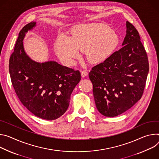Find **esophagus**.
Returning a JSON list of instances; mask_svg holds the SVG:
<instances>
[{"instance_id": "obj_1", "label": "esophagus", "mask_w": 159, "mask_h": 159, "mask_svg": "<svg viewBox=\"0 0 159 159\" xmlns=\"http://www.w3.org/2000/svg\"><path fill=\"white\" fill-rule=\"evenodd\" d=\"M81 76L83 78H84L88 75V72L86 71V70H82V71L81 72Z\"/></svg>"}]
</instances>
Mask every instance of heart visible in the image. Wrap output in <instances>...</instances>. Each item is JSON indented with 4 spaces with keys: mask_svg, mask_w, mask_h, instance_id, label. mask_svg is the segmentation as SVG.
I'll return each instance as SVG.
<instances>
[{
    "mask_svg": "<svg viewBox=\"0 0 159 159\" xmlns=\"http://www.w3.org/2000/svg\"><path fill=\"white\" fill-rule=\"evenodd\" d=\"M119 44L117 34L107 26L96 23H83L71 28L70 37L60 36L54 43L58 57L67 64L79 57V51L86 53L87 60L98 64L107 60Z\"/></svg>",
    "mask_w": 159,
    "mask_h": 159,
    "instance_id": "obj_1",
    "label": "heart"
}]
</instances>
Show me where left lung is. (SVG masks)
<instances>
[{
  "instance_id": "obj_1",
  "label": "left lung",
  "mask_w": 159,
  "mask_h": 159,
  "mask_svg": "<svg viewBox=\"0 0 159 159\" xmlns=\"http://www.w3.org/2000/svg\"><path fill=\"white\" fill-rule=\"evenodd\" d=\"M122 47L89 73L98 112L116 117L142 98L149 70L147 52L137 30L126 21Z\"/></svg>"
}]
</instances>
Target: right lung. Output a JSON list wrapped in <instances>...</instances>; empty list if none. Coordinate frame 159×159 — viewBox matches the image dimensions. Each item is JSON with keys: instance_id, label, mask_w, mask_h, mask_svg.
Returning a JSON list of instances; mask_svg holds the SVG:
<instances>
[{"instance_id": "obj_1", "label": "right lung", "mask_w": 159, "mask_h": 159, "mask_svg": "<svg viewBox=\"0 0 159 159\" xmlns=\"http://www.w3.org/2000/svg\"><path fill=\"white\" fill-rule=\"evenodd\" d=\"M36 25L32 21L20 31L9 59V73L14 90L24 106L40 118L55 120L67 110L70 95L81 80V74L56 61L36 62L26 54L23 41L26 33Z\"/></svg>"}]
</instances>
